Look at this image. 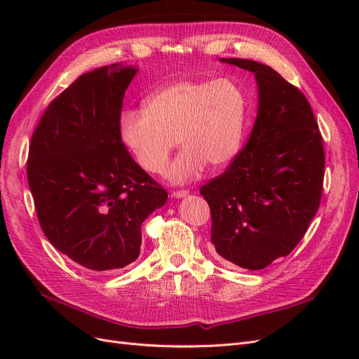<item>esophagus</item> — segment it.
Instances as JSON below:
<instances>
[{
	"instance_id": "obj_1",
	"label": "esophagus",
	"mask_w": 359,
	"mask_h": 359,
	"mask_svg": "<svg viewBox=\"0 0 359 359\" xmlns=\"http://www.w3.org/2000/svg\"><path fill=\"white\" fill-rule=\"evenodd\" d=\"M187 194H189V190H173L170 193V196L175 198V199H180V198H186Z\"/></svg>"
}]
</instances>
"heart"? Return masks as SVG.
I'll use <instances>...</instances> for the list:
<instances>
[{"label": "heart", "instance_id": "heart-1", "mask_svg": "<svg viewBox=\"0 0 359 359\" xmlns=\"http://www.w3.org/2000/svg\"><path fill=\"white\" fill-rule=\"evenodd\" d=\"M248 97L231 78L181 81L153 94L145 109H127L119 133L140 168L165 170L177 145L186 147L173 161L169 178L184 182L205 169L223 168L241 148Z\"/></svg>", "mask_w": 359, "mask_h": 359}]
</instances>
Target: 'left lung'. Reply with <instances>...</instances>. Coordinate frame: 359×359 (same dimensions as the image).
Listing matches in <instances>:
<instances>
[{"mask_svg": "<svg viewBox=\"0 0 359 359\" xmlns=\"http://www.w3.org/2000/svg\"><path fill=\"white\" fill-rule=\"evenodd\" d=\"M222 61L255 73L257 116L245 147L201 194L210 205L219 256L244 269H264L298 245L319 210L322 135L306 95L274 69L243 58Z\"/></svg>", "mask_w": 359, "mask_h": 359, "instance_id": "1", "label": "left lung"}]
</instances>
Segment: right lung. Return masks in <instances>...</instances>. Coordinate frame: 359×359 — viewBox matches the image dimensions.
Here are the masks:
<instances>
[{
  "label": "right lung",
  "mask_w": 359,
  "mask_h": 359,
  "mask_svg": "<svg viewBox=\"0 0 359 359\" xmlns=\"http://www.w3.org/2000/svg\"><path fill=\"white\" fill-rule=\"evenodd\" d=\"M136 72L112 64L79 76L49 103L28 151L43 233L73 262L99 273L135 262L140 226L168 201L119 133L124 93Z\"/></svg>",
  "instance_id": "right-lung-1"
}]
</instances>
